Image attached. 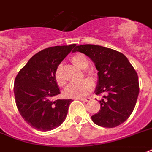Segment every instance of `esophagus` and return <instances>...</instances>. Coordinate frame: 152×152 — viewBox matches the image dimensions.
Wrapping results in <instances>:
<instances>
[{"label": "esophagus", "mask_w": 152, "mask_h": 152, "mask_svg": "<svg viewBox=\"0 0 152 152\" xmlns=\"http://www.w3.org/2000/svg\"><path fill=\"white\" fill-rule=\"evenodd\" d=\"M81 101H83V102H90L91 100V98H81V99H78Z\"/></svg>", "instance_id": "1"}]
</instances>
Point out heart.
<instances>
[{"instance_id":"heart-1","label":"heart","mask_w":152,"mask_h":152,"mask_svg":"<svg viewBox=\"0 0 152 152\" xmlns=\"http://www.w3.org/2000/svg\"><path fill=\"white\" fill-rule=\"evenodd\" d=\"M71 63L78 69H84L88 66V60L82 53H76L70 58ZM91 75V71H87ZM55 80L59 86H64L66 85V80L62 75L61 66H58L55 72ZM93 89V83L89 79H83L78 83L70 84L65 90V94L68 98L73 99H80L87 95L91 90Z\"/></svg>"}]
</instances>
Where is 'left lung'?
<instances>
[{"instance_id": "1", "label": "left lung", "mask_w": 152, "mask_h": 152, "mask_svg": "<svg viewBox=\"0 0 152 152\" xmlns=\"http://www.w3.org/2000/svg\"><path fill=\"white\" fill-rule=\"evenodd\" d=\"M75 52H81L93 61L98 70L95 94L103 93L100 110L91 116L95 124L115 127L132 115L140 92L139 78L126 56L118 51L101 45H77Z\"/></svg>"}]
</instances>
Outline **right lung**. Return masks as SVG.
<instances>
[{
  "instance_id": "add662e5",
  "label": "right lung",
  "mask_w": 152,
  "mask_h": 152,
  "mask_svg": "<svg viewBox=\"0 0 152 152\" xmlns=\"http://www.w3.org/2000/svg\"><path fill=\"white\" fill-rule=\"evenodd\" d=\"M76 46L58 45L40 51L29 59L14 81L17 107L22 118L34 128L48 132L66 118L72 99L53 98L60 94L55 80L56 69Z\"/></svg>"
}]
</instances>
